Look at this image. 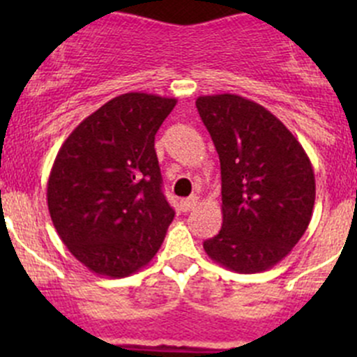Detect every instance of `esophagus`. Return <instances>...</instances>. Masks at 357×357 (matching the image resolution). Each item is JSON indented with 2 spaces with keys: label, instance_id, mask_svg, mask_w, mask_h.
I'll use <instances>...</instances> for the list:
<instances>
[{
  "label": "esophagus",
  "instance_id": "obj_1",
  "mask_svg": "<svg viewBox=\"0 0 357 357\" xmlns=\"http://www.w3.org/2000/svg\"><path fill=\"white\" fill-rule=\"evenodd\" d=\"M197 204H199V199H197V197H188V199H183L181 202H179L183 212H190Z\"/></svg>",
  "mask_w": 357,
  "mask_h": 357
}]
</instances>
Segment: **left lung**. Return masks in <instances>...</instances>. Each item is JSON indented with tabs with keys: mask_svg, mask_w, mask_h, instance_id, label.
<instances>
[{
	"mask_svg": "<svg viewBox=\"0 0 357 357\" xmlns=\"http://www.w3.org/2000/svg\"><path fill=\"white\" fill-rule=\"evenodd\" d=\"M221 162L222 228L204 248L229 271L261 273L290 254L311 222L314 171L278 117L243 96L197 98Z\"/></svg>",
	"mask_w": 357,
	"mask_h": 357,
	"instance_id": "left-lung-1",
	"label": "left lung"
}]
</instances>
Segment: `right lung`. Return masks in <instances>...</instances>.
<instances>
[{
    "mask_svg": "<svg viewBox=\"0 0 357 357\" xmlns=\"http://www.w3.org/2000/svg\"><path fill=\"white\" fill-rule=\"evenodd\" d=\"M176 103L149 93L115 96L56 153L50 215L70 254L96 275H132L164 242L174 208L162 193L155 135Z\"/></svg>",
    "mask_w": 357,
    "mask_h": 357,
    "instance_id": "obj_1",
    "label": "right lung"
}]
</instances>
